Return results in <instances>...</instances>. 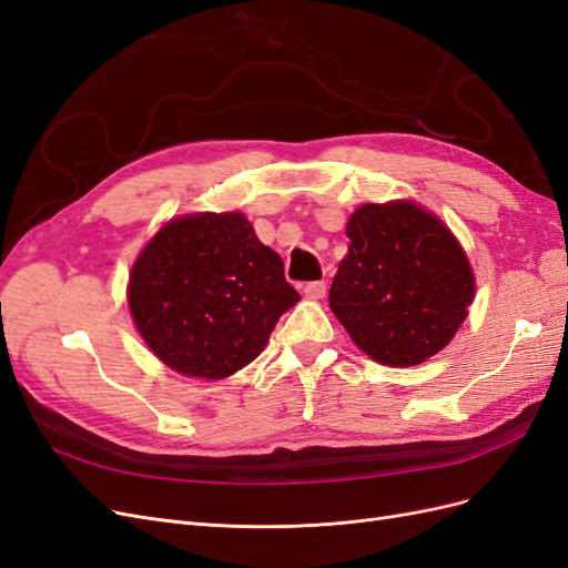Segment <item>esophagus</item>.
<instances>
[{
    "instance_id": "1",
    "label": "esophagus",
    "mask_w": 568,
    "mask_h": 568,
    "mask_svg": "<svg viewBox=\"0 0 568 568\" xmlns=\"http://www.w3.org/2000/svg\"><path fill=\"white\" fill-rule=\"evenodd\" d=\"M303 294H305V298L320 301V298H324V294H326V284H324V282H307V284L303 286Z\"/></svg>"
}]
</instances>
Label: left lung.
<instances>
[{"label": "left lung", "instance_id": "left-lung-1", "mask_svg": "<svg viewBox=\"0 0 568 568\" xmlns=\"http://www.w3.org/2000/svg\"><path fill=\"white\" fill-rule=\"evenodd\" d=\"M329 307L355 346L386 367H415L455 338L476 296L474 267L445 222L412 199L363 203Z\"/></svg>", "mask_w": 568, "mask_h": 568}]
</instances>
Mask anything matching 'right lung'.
I'll use <instances>...</instances> for the list:
<instances>
[{
  "label": "right lung",
  "instance_id": "1",
  "mask_svg": "<svg viewBox=\"0 0 568 568\" xmlns=\"http://www.w3.org/2000/svg\"><path fill=\"white\" fill-rule=\"evenodd\" d=\"M298 301L280 253L239 211L170 217L134 257L128 280L130 315L149 351L205 382L253 363Z\"/></svg>",
  "mask_w": 568,
  "mask_h": 568
}]
</instances>
